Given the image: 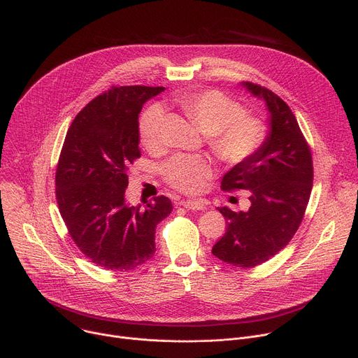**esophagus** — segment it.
I'll use <instances>...</instances> for the list:
<instances>
[{"label": "esophagus", "mask_w": 358, "mask_h": 358, "mask_svg": "<svg viewBox=\"0 0 358 358\" xmlns=\"http://www.w3.org/2000/svg\"><path fill=\"white\" fill-rule=\"evenodd\" d=\"M180 206H182L187 210H206L207 202L202 199H182L180 202Z\"/></svg>", "instance_id": "34e87169"}]
</instances>
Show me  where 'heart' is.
<instances>
[{
    "mask_svg": "<svg viewBox=\"0 0 358 358\" xmlns=\"http://www.w3.org/2000/svg\"><path fill=\"white\" fill-rule=\"evenodd\" d=\"M174 103L203 133L214 155L229 166L248 163L258 155L266 140L265 123L252 115H245L241 103L214 89L185 92ZM164 112L160 106L147 108L138 120V136L147 150L162 145ZM213 174V164L199 156L177 155L163 166L166 182L187 194L199 192Z\"/></svg>",
    "mask_w": 358,
    "mask_h": 358,
    "instance_id": "obj_1",
    "label": "heart"
}]
</instances>
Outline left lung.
<instances>
[{
    "mask_svg": "<svg viewBox=\"0 0 358 358\" xmlns=\"http://www.w3.org/2000/svg\"><path fill=\"white\" fill-rule=\"evenodd\" d=\"M243 86L266 101L271 131L257 156L224 176L221 188L249 189L250 207L246 213L218 208L227 231L213 246L218 259L241 269L266 262L290 242L313 187L312 151L286 101L261 85Z\"/></svg>",
    "mask_w": 358,
    "mask_h": 358,
    "instance_id": "8db88e82",
    "label": "left lung"
}]
</instances>
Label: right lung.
Listing matches in <instances>:
<instances>
[{
    "mask_svg": "<svg viewBox=\"0 0 358 358\" xmlns=\"http://www.w3.org/2000/svg\"><path fill=\"white\" fill-rule=\"evenodd\" d=\"M164 87L112 86L72 122L58 160L55 194L68 232L90 262L108 271H133L156 252L157 224L170 215L162 195L130 207L129 166L140 157L138 113Z\"/></svg>",
    "mask_w": 358,
    "mask_h": 358,
    "instance_id": "add662e5",
    "label": "right lung"
}]
</instances>
